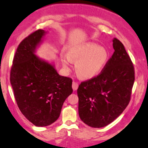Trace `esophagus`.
<instances>
[{"label": "esophagus", "instance_id": "obj_1", "mask_svg": "<svg viewBox=\"0 0 148 148\" xmlns=\"http://www.w3.org/2000/svg\"><path fill=\"white\" fill-rule=\"evenodd\" d=\"M79 87V84L77 83L76 82H73V84H72V88H73V90H77V88H78Z\"/></svg>", "mask_w": 148, "mask_h": 148}]
</instances>
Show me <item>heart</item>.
Returning <instances> with one entry per match:
<instances>
[{
	"instance_id": "b5f03b06",
	"label": "heart",
	"mask_w": 148,
	"mask_h": 148,
	"mask_svg": "<svg viewBox=\"0 0 148 148\" xmlns=\"http://www.w3.org/2000/svg\"><path fill=\"white\" fill-rule=\"evenodd\" d=\"M108 60L107 49L97 44L87 42L75 45L67 51V56L62 58V64L69 70L72 62H76V71L82 79H88L97 76L104 68Z\"/></svg>"
}]
</instances>
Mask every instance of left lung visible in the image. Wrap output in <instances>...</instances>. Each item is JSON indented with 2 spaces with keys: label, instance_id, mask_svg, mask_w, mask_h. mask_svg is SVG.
Returning <instances> with one entry per match:
<instances>
[{
  "label": "left lung",
  "instance_id": "obj_1",
  "mask_svg": "<svg viewBox=\"0 0 148 148\" xmlns=\"http://www.w3.org/2000/svg\"><path fill=\"white\" fill-rule=\"evenodd\" d=\"M114 52L101 72L82 82L77 89L79 114L86 125L107 126L125 109L131 99L134 66L123 43L113 40Z\"/></svg>",
  "mask_w": 148,
  "mask_h": 148
}]
</instances>
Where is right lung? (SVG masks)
<instances>
[{"instance_id":"add662e5","label":"right lung","mask_w":148,"mask_h":148,"mask_svg":"<svg viewBox=\"0 0 148 148\" xmlns=\"http://www.w3.org/2000/svg\"><path fill=\"white\" fill-rule=\"evenodd\" d=\"M45 33L39 29L19 43L10 71V82L18 107L37 127L54 123L59 118L65 100L73 92L71 78L60 76L54 66L35 55Z\"/></svg>"}]
</instances>
